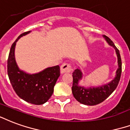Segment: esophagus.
Here are the masks:
<instances>
[{
  "mask_svg": "<svg viewBox=\"0 0 130 130\" xmlns=\"http://www.w3.org/2000/svg\"><path fill=\"white\" fill-rule=\"evenodd\" d=\"M72 67L69 63L65 62L60 66V72L62 73H70L72 72Z\"/></svg>",
  "mask_w": 130,
  "mask_h": 130,
  "instance_id": "esophagus-1",
  "label": "esophagus"
}]
</instances>
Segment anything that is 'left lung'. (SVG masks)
I'll return each mask as SVG.
<instances>
[{"instance_id":"8db88e82","label":"left lung","mask_w":130,"mask_h":130,"mask_svg":"<svg viewBox=\"0 0 130 130\" xmlns=\"http://www.w3.org/2000/svg\"><path fill=\"white\" fill-rule=\"evenodd\" d=\"M105 40L109 45L112 46L115 49L116 55L118 58V69L116 72V76L111 82L102 85L100 87H92L89 88H85L78 85L80 80L82 79L83 74L80 69H76L72 73L73 85L72 87V94L78 101L86 105H95L104 101L107 97H109L114 92L119 85L121 78L122 71V62L119 50L114 45L111 39L106 36H103Z\"/></svg>"}]
</instances>
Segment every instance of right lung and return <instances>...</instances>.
<instances>
[{
    "label": "right lung",
    "instance_id": "right-lung-1",
    "mask_svg": "<svg viewBox=\"0 0 130 130\" xmlns=\"http://www.w3.org/2000/svg\"><path fill=\"white\" fill-rule=\"evenodd\" d=\"M30 31L21 34L11 47L7 60V74L13 89L21 99L34 105L47 101L54 92V87L60 76L59 65L46 68L34 74H29L19 70L16 64L14 50L19 38Z\"/></svg>",
    "mask_w": 130,
    "mask_h": 130
}]
</instances>
